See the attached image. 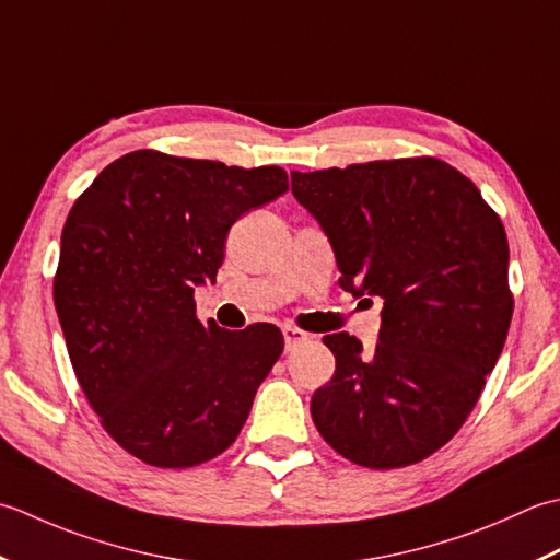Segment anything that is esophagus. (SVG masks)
<instances>
[{"instance_id":"obj_1","label":"esophagus","mask_w":560,"mask_h":560,"mask_svg":"<svg viewBox=\"0 0 560 560\" xmlns=\"http://www.w3.org/2000/svg\"><path fill=\"white\" fill-rule=\"evenodd\" d=\"M282 336H284V348H288V350L304 343V340H310V334H304L302 328H294V326H284Z\"/></svg>"}]
</instances>
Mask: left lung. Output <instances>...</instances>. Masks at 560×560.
Wrapping results in <instances>:
<instances>
[{
    "instance_id": "obj_1",
    "label": "left lung",
    "mask_w": 560,
    "mask_h": 560,
    "mask_svg": "<svg viewBox=\"0 0 560 560\" xmlns=\"http://www.w3.org/2000/svg\"><path fill=\"white\" fill-rule=\"evenodd\" d=\"M292 192L328 234L340 284L384 300L374 350L350 334L324 338L336 372L312 396L318 435L368 469L423 462L469 418L505 346V226L435 156L292 171Z\"/></svg>"
}]
</instances>
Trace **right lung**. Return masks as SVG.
Returning <instances> with one entry per match:
<instances>
[{"instance_id": "add662e5", "label": "right lung", "mask_w": 560, "mask_h": 560, "mask_svg": "<svg viewBox=\"0 0 560 560\" xmlns=\"http://www.w3.org/2000/svg\"><path fill=\"white\" fill-rule=\"evenodd\" d=\"M288 188L280 166L137 150L67 214L52 280L67 352L101 425L140 462L190 469L242 432L284 338L205 326L192 294L214 282L238 217Z\"/></svg>"}]
</instances>
